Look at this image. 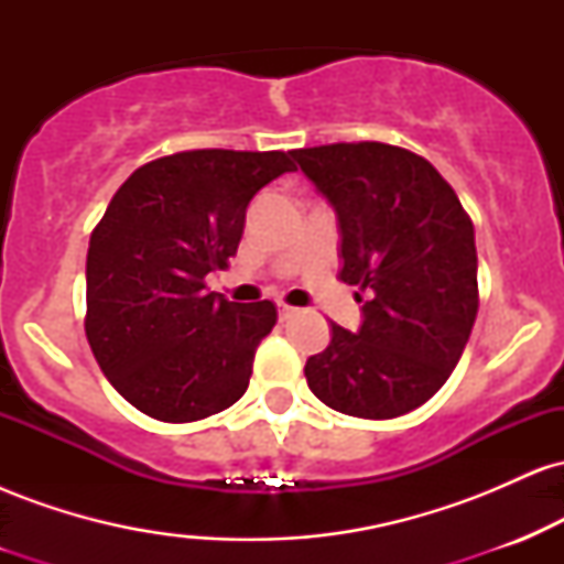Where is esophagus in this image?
<instances>
[{"label": "esophagus", "instance_id": "1", "mask_svg": "<svg viewBox=\"0 0 564 564\" xmlns=\"http://www.w3.org/2000/svg\"><path fill=\"white\" fill-rule=\"evenodd\" d=\"M291 315H294V307H289L286 302H278V318H281V321H289Z\"/></svg>", "mask_w": 564, "mask_h": 564}]
</instances>
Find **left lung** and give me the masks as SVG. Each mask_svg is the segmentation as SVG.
I'll return each mask as SVG.
<instances>
[{"label":"left lung","instance_id":"8db88e82","mask_svg":"<svg viewBox=\"0 0 564 564\" xmlns=\"http://www.w3.org/2000/svg\"><path fill=\"white\" fill-rule=\"evenodd\" d=\"M334 206L339 278L366 291L358 332L332 323L307 358L310 390L334 411L394 419L424 405L451 377L477 318L475 228L430 161L387 142L291 151Z\"/></svg>","mask_w":564,"mask_h":564}]
</instances>
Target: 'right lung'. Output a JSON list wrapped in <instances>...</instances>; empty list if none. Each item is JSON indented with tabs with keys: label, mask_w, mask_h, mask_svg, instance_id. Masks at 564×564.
<instances>
[{
	"label": "right lung",
	"mask_w": 564,
	"mask_h": 564,
	"mask_svg": "<svg viewBox=\"0 0 564 564\" xmlns=\"http://www.w3.org/2000/svg\"><path fill=\"white\" fill-rule=\"evenodd\" d=\"M283 172V151H185L151 161L116 191L87 251V332L121 398L159 422L212 416L246 392L273 302L206 289L243 236L246 206Z\"/></svg>",
	"instance_id": "obj_1"
}]
</instances>
